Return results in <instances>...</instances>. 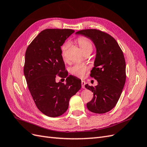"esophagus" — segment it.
<instances>
[{"label": "esophagus", "mask_w": 147, "mask_h": 147, "mask_svg": "<svg viewBox=\"0 0 147 147\" xmlns=\"http://www.w3.org/2000/svg\"><path fill=\"white\" fill-rule=\"evenodd\" d=\"M85 84H86L85 82L82 80V88H83V89L85 88Z\"/></svg>", "instance_id": "34e87169"}]
</instances>
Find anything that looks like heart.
<instances>
[{
  "label": "heart",
  "instance_id": "b5f03b06",
  "mask_svg": "<svg viewBox=\"0 0 147 147\" xmlns=\"http://www.w3.org/2000/svg\"><path fill=\"white\" fill-rule=\"evenodd\" d=\"M77 42H78L80 47L81 48L83 53L92 51V43L88 38L84 37H80L77 39ZM67 47V43H64L61 47L62 56H63L64 60H65V51ZM88 70V68L86 65L80 64H76L70 68V72L71 74L74 75H76V76H78L79 77H83Z\"/></svg>",
  "mask_w": 147,
  "mask_h": 147
}]
</instances>
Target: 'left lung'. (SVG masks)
<instances>
[{"mask_svg":"<svg viewBox=\"0 0 147 147\" xmlns=\"http://www.w3.org/2000/svg\"><path fill=\"white\" fill-rule=\"evenodd\" d=\"M76 34L90 38L96 48L90 76L97 81V85H85L94 94L87 103V108L95 113L108 112L117 104L125 84L126 62L123 53L113 37L99 30L84 29Z\"/></svg>","mask_w":147,"mask_h":147,"instance_id":"left-lung-1","label":"left lung"}]
</instances>
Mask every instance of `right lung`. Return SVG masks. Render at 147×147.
<instances>
[{"instance_id": "1", "label": "right lung", "mask_w": 147, "mask_h": 147, "mask_svg": "<svg viewBox=\"0 0 147 147\" xmlns=\"http://www.w3.org/2000/svg\"><path fill=\"white\" fill-rule=\"evenodd\" d=\"M74 32L67 29L43 30L26 51L24 74L29 91L38 109L48 117L64 114L71 97L82 86L76 77H67L61 55V47ZM56 75L66 78V84L56 83Z\"/></svg>"}]
</instances>
